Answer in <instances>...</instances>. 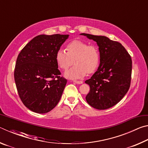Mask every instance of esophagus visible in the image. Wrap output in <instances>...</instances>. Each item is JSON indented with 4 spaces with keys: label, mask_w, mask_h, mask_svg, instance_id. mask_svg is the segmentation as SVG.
I'll list each match as a JSON object with an SVG mask.
<instances>
[{
    "label": "esophagus",
    "mask_w": 148,
    "mask_h": 148,
    "mask_svg": "<svg viewBox=\"0 0 148 148\" xmlns=\"http://www.w3.org/2000/svg\"><path fill=\"white\" fill-rule=\"evenodd\" d=\"M73 82H74V83L77 84H82V83H83V82H82V81H77V80H73Z\"/></svg>",
    "instance_id": "esophagus-1"
}]
</instances>
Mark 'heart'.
Instances as JSON below:
<instances>
[{"instance_id":"b5f03b06","label":"heart","mask_w":148,"mask_h":148,"mask_svg":"<svg viewBox=\"0 0 148 148\" xmlns=\"http://www.w3.org/2000/svg\"><path fill=\"white\" fill-rule=\"evenodd\" d=\"M56 60L62 70L68 69L74 60V65L65 72V76L78 79L86 76L87 72L92 74L97 71L101 62V53L95 45L75 40L67 44L66 51L62 49L57 51Z\"/></svg>"}]
</instances>
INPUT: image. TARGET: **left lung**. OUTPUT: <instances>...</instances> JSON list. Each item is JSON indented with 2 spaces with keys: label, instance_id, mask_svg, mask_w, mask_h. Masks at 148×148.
Listing matches in <instances>:
<instances>
[{
  "label": "left lung",
  "instance_id": "8db88e82",
  "mask_svg": "<svg viewBox=\"0 0 148 148\" xmlns=\"http://www.w3.org/2000/svg\"><path fill=\"white\" fill-rule=\"evenodd\" d=\"M80 34L96 42L101 53L98 69L85 82L90 86L86 99L94 108H110L118 103L129 91L131 81V57L118 42L104 36Z\"/></svg>",
  "mask_w": 148,
  "mask_h": 148
}]
</instances>
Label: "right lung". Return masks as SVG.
<instances>
[{"mask_svg":"<svg viewBox=\"0 0 148 148\" xmlns=\"http://www.w3.org/2000/svg\"><path fill=\"white\" fill-rule=\"evenodd\" d=\"M69 34L34 37L18 55L14 79L22 102L38 114L47 113L61 99L67 80L60 76L56 54Z\"/></svg>","mask_w":148,"mask_h":148,"instance_id":"1","label":"right lung"}]
</instances>
